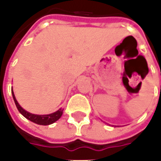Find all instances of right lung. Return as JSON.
Returning a JSON list of instances; mask_svg holds the SVG:
<instances>
[{
    "mask_svg": "<svg viewBox=\"0 0 161 161\" xmlns=\"http://www.w3.org/2000/svg\"><path fill=\"white\" fill-rule=\"evenodd\" d=\"M12 95L13 98L14 100V103H15V105L19 112L21 114V115L26 117V119H28L29 121H33L34 123L39 125H50L53 124V122L57 121L58 119L61 117V115H63V108H59L58 110H57L56 112L54 113H52V114H49V115H35V114H32L30 112H27L26 110H25L24 108L19 104V103L17 102L15 98V96H14V93L13 92L12 89Z\"/></svg>",
    "mask_w": 161,
    "mask_h": 161,
    "instance_id": "right-lung-1",
    "label": "right lung"
}]
</instances>
